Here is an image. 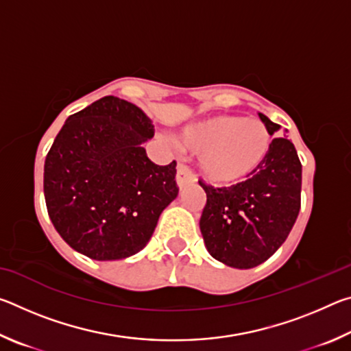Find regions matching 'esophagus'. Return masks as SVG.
Returning <instances> with one entry per match:
<instances>
[{
    "mask_svg": "<svg viewBox=\"0 0 351 351\" xmlns=\"http://www.w3.org/2000/svg\"><path fill=\"white\" fill-rule=\"evenodd\" d=\"M192 182H195V176H193L192 171L189 170L187 165L178 164V167H176V184H178V187L182 189L184 186H189V184H192Z\"/></svg>",
    "mask_w": 351,
    "mask_h": 351,
    "instance_id": "obj_1",
    "label": "esophagus"
}]
</instances>
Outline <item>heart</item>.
<instances>
[{
  "label": "heart",
  "mask_w": 351,
  "mask_h": 351,
  "mask_svg": "<svg viewBox=\"0 0 351 351\" xmlns=\"http://www.w3.org/2000/svg\"><path fill=\"white\" fill-rule=\"evenodd\" d=\"M176 141L184 150L198 154L201 175L217 186H230L251 176L271 147L263 122L229 114L189 123Z\"/></svg>",
  "instance_id": "obj_1"
}]
</instances>
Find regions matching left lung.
Segmentation results:
<instances>
[{
	"mask_svg": "<svg viewBox=\"0 0 351 351\" xmlns=\"http://www.w3.org/2000/svg\"><path fill=\"white\" fill-rule=\"evenodd\" d=\"M271 136L277 125L258 112ZM206 206L199 219L204 245L213 258L237 269H251L280 247L300 210L302 164L294 144L274 138L260 167L246 181L212 187L199 181Z\"/></svg>",
	"mask_w": 351,
	"mask_h": 351,
	"instance_id": "1",
	"label": "left lung"
}]
</instances>
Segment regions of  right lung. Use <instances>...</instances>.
Returning <instances> with one entry per match:
<instances>
[{"mask_svg": "<svg viewBox=\"0 0 351 351\" xmlns=\"http://www.w3.org/2000/svg\"><path fill=\"white\" fill-rule=\"evenodd\" d=\"M153 123L114 96L69 116L45 161V199L62 239L86 257L122 260L144 249L178 197L176 162L156 165Z\"/></svg>", "mask_w": 351, "mask_h": 351, "instance_id": "add662e5", "label": "right lung"}]
</instances>
